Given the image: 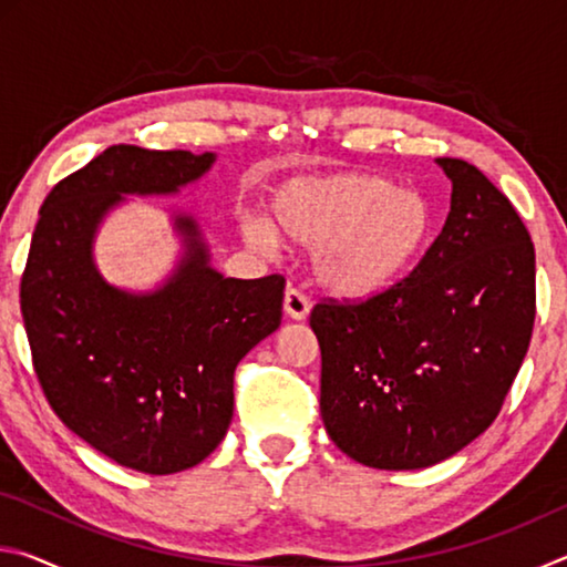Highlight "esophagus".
<instances>
[{
  "label": "esophagus",
  "mask_w": 567,
  "mask_h": 567,
  "mask_svg": "<svg viewBox=\"0 0 567 567\" xmlns=\"http://www.w3.org/2000/svg\"><path fill=\"white\" fill-rule=\"evenodd\" d=\"M282 307L290 320H305L307 315H310V302H307V297L300 290H295V287H287Z\"/></svg>",
  "instance_id": "1"
}]
</instances>
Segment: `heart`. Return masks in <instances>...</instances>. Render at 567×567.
Segmentation results:
<instances>
[{
	"label": "heart",
	"mask_w": 567,
	"mask_h": 567,
	"mask_svg": "<svg viewBox=\"0 0 567 567\" xmlns=\"http://www.w3.org/2000/svg\"><path fill=\"white\" fill-rule=\"evenodd\" d=\"M270 219L272 225L260 215L243 217L245 243L270 249L277 228L290 243L310 247L315 282L340 300H372L392 290L425 252L435 227L425 195L358 169L280 182L270 195Z\"/></svg>",
	"instance_id": "b5f03b06"
}]
</instances>
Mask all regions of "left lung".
<instances>
[{"mask_svg": "<svg viewBox=\"0 0 567 567\" xmlns=\"http://www.w3.org/2000/svg\"><path fill=\"white\" fill-rule=\"evenodd\" d=\"M443 233L405 280L360 305H318L320 415L344 455L378 470L443 463L483 435L535 320V247L501 189L463 159Z\"/></svg>", "mask_w": 567, "mask_h": 567, "instance_id": "left-lung-1", "label": "left lung"}]
</instances>
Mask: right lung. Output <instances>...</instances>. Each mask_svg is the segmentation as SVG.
<instances>
[{"instance_id": "right-lung-1", "label": "right lung", "mask_w": 567, "mask_h": 567, "mask_svg": "<svg viewBox=\"0 0 567 567\" xmlns=\"http://www.w3.org/2000/svg\"><path fill=\"white\" fill-rule=\"evenodd\" d=\"M215 159L104 150L47 195L22 275L34 372L56 417L137 473H179L223 443L237 362L282 320V277H225L185 209H169L179 252L152 290L110 282L94 260L104 219L127 197H177Z\"/></svg>"}]
</instances>
